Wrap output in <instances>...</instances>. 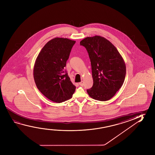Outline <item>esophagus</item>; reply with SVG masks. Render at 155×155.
<instances>
[{
    "label": "esophagus",
    "mask_w": 155,
    "mask_h": 155,
    "mask_svg": "<svg viewBox=\"0 0 155 155\" xmlns=\"http://www.w3.org/2000/svg\"><path fill=\"white\" fill-rule=\"evenodd\" d=\"M79 84L81 85V86H83V85H84V81H81L79 83Z\"/></svg>",
    "instance_id": "esophagus-1"
}]
</instances>
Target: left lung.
<instances>
[{
	"instance_id": "8db88e82",
	"label": "left lung",
	"mask_w": 155,
	"mask_h": 155,
	"mask_svg": "<svg viewBox=\"0 0 155 155\" xmlns=\"http://www.w3.org/2000/svg\"><path fill=\"white\" fill-rule=\"evenodd\" d=\"M89 53L93 86L87 90L92 98L107 101L114 96L124 81L126 66L117 48L106 38L88 37L80 42Z\"/></svg>"
}]
</instances>
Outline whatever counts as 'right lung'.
<instances>
[{
    "label": "right lung",
    "instance_id": "1",
    "mask_svg": "<svg viewBox=\"0 0 155 155\" xmlns=\"http://www.w3.org/2000/svg\"><path fill=\"white\" fill-rule=\"evenodd\" d=\"M76 41L54 38L48 41L36 59L33 77L36 86L48 99L58 103L71 99L76 90L65 70Z\"/></svg>",
    "mask_w": 155,
    "mask_h": 155
}]
</instances>
